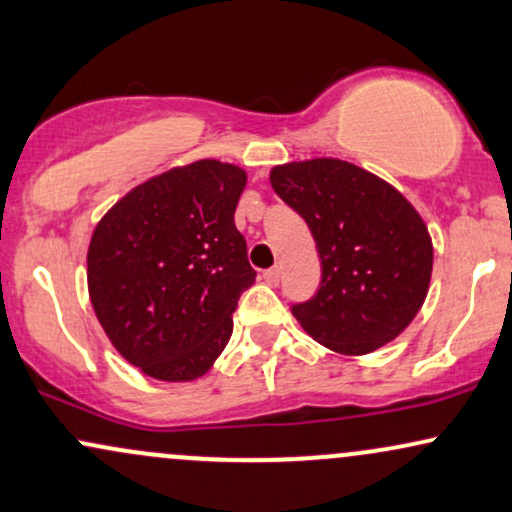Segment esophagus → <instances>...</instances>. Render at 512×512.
<instances>
[{
    "mask_svg": "<svg viewBox=\"0 0 512 512\" xmlns=\"http://www.w3.org/2000/svg\"><path fill=\"white\" fill-rule=\"evenodd\" d=\"M263 280H266L268 285H278V282H280V266L268 268L266 273H263Z\"/></svg>",
    "mask_w": 512,
    "mask_h": 512,
    "instance_id": "obj_1",
    "label": "esophagus"
}]
</instances>
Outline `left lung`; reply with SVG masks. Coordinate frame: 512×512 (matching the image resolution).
I'll use <instances>...</instances> for the list:
<instances>
[{
	"mask_svg": "<svg viewBox=\"0 0 512 512\" xmlns=\"http://www.w3.org/2000/svg\"><path fill=\"white\" fill-rule=\"evenodd\" d=\"M275 194L302 215L321 256V287L292 314L340 354L395 340L422 309L434 246L412 203L376 174L316 158L273 167Z\"/></svg>",
	"mask_w": 512,
	"mask_h": 512,
	"instance_id": "1",
	"label": "left lung"
}]
</instances>
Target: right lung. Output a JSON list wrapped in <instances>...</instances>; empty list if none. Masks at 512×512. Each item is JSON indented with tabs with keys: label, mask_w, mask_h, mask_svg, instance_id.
Returning a JSON list of instances; mask_svg holds the SVG:
<instances>
[{
	"label": "right lung",
	"mask_w": 512,
	"mask_h": 512,
	"mask_svg": "<svg viewBox=\"0 0 512 512\" xmlns=\"http://www.w3.org/2000/svg\"><path fill=\"white\" fill-rule=\"evenodd\" d=\"M246 172L198 160L112 206L88 246V292L117 352L158 381H194L230 342L256 280L234 210Z\"/></svg>",
	"instance_id": "1"
}]
</instances>
